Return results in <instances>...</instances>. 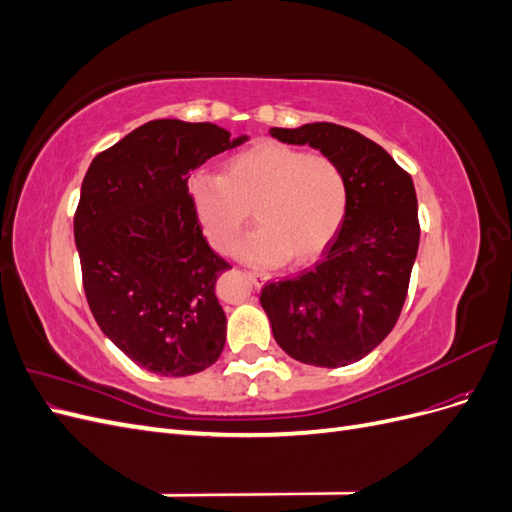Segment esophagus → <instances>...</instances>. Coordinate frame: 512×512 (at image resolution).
<instances>
[{
	"instance_id": "1",
	"label": "esophagus",
	"mask_w": 512,
	"mask_h": 512,
	"mask_svg": "<svg viewBox=\"0 0 512 512\" xmlns=\"http://www.w3.org/2000/svg\"><path fill=\"white\" fill-rule=\"evenodd\" d=\"M247 277H250L252 284H254L256 288H260L262 284H265V282L269 280V275H265V273H258V271H247Z\"/></svg>"
}]
</instances>
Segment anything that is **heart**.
Returning <instances> with one entry per match:
<instances>
[{
	"label": "heart",
	"instance_id": "heart-1",
	"mask_svg": "<svg viewBox=\"0 0 512 512\" xmlns=\"http://www.w3.org/2000/svg\"><path fill=\"white\" fill-rule=\"evenodd\" d=\"M188 190L205 237L230 252L254 218L258 228L235 254L258 267L314 262L335 239L348 211V179L322 153L260 143L232 156L224 173H196Z\"/></svg>",
	"mask_w": 512,
	"mask_h": 512
}]
</instances>
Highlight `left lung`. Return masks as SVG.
I'll list each match as a JSON object with an SVG mask.
<instances>
[{
	"instance_id": "8db88e82",
	"label": "left lung",
	"mask_w": 512,
	"mask_h": 512,
	"mask_svg": "<svg viewBox=\"0 0 512 512\" xmlns=\"http://www.w3.org/2000/svg\"><path fill=\"white\" fill-rule=\"evenodd\" d=\"M342 166L348 211L314 269L260 292L275 342L305 365L361 361L389 335L404 307L421 226L412 177L380 145L337 123L271 128Z\"/></svg>"
}]
</instances>
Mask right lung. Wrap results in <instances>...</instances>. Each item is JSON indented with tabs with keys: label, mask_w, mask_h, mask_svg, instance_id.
Here are the masks:
<instances>
[{
	"label": "right lung",
	"mask_w": 512,
	"mask_h": 512,
	"mask_svg": "<svg viewBox=\"0 0 512 512\" xmlns=\"http://www.w3.org/2000/svg\"><path fill=\"white\" fill-rule=\"evenodd\" d=\"M243 141L207 121L156 119L98 153L83 179L74 241L89 309L153 374H198L224 350L215 282L230 265L203 235L188 179Z\"/></svg>",
	"instance_id": "obj_1"
}]
</instances>
